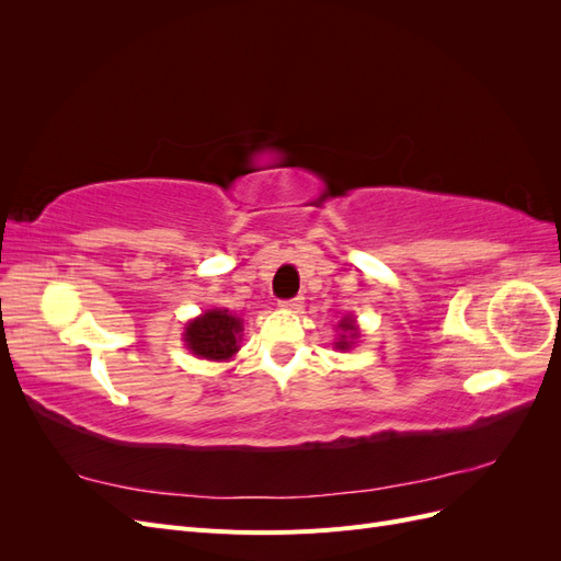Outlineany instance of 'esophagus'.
I'll list each match as a JSON object with an SVG mask.
<instances>
[{"instance_id": "obj_1", "label": "esophagus", "mask_w": 561, "mask_h": 561, "mask_svg": "<svg viewBox=\"0 0 561 561\" xmlns=\"http://www.w3.org/2000/svg\"><path fill=\"white\" fill-rule=\"evenodd\" d=\"M283 309H290V311H299L304 307V299L301 297H293V299H283L280 301Z\"/></svg>"}]
</instances>
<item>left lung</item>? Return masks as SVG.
Returning a JSON list of instances; mask_svg holds the SVG:
<instances>
[{
  "mask_svg": "<svg viewBox=\"0 0 561 561\" xmlns=\"http://www.w3.org/2000/svg\"><path fill=\"white\" fill-rule=\"evenodd\" d=\"M339 330H342V336H339V342H334V346L339 351H348L355 344V339H358V328H355L353 318L346 316L339 320Z\"/></svg>",
  "mask_w": 561,
  "mask_h": 561,
  "instance_id": "obj_1",
  "label": "left lung"
}]
</instances>
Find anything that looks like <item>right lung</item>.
I'll return each instance as SVG.
<instances>
[{"instance_id":"add662e5","label":"right lung","mask_w":561,"mask_h":561,"mask_svg":"<svg viewBox=\"0 0 561 561\" xmlns=\"http://www.w3.org/2000/svg\"><path fill=\"white\" fill-rule=\"evenodd\" d=\"M243 320L227 309H210L184 328V346L198 358L229 360L239 351Z\"/></svg>"}]
</instances>
